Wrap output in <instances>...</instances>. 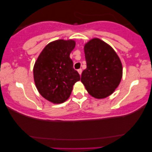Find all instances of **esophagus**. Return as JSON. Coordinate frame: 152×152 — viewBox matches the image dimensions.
<instances>
[{
    "instance_id": "34e87169",
    "label": "esophagus",
    "mask_w": 152,
    "mask_h": 152,
    "mask_svg": "<svg viewBox=\"0 0 152 152\" xmlns=\"http://www.w3.org/2000/svg\"><path fill=\"white\" fill-rule=\"evenodd\" d=\"M77 71L79 72V74H80V75L81 76V75H82V70L80 68V69H78L77 70Z\"/></svg>"
}]
</instances>
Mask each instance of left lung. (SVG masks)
Returning a JSON list of instances; mask_svg holds the SVG:
<instances>
[{"label":"left lung","instance_id":"obj_1","mask_svg":"<svg viewBox=\"0 0 152 152\" xmlns=\"http://www.w3.org/2000/svg\"><path fill=\"white\" fill-rule=\"evenodd\" d=\"M86 68L81 81L91 96L105 98L114 92L122 77L121 61L115 50L101 39L94 38L84 45Z\"/></svg>","mask_w":152,"mask_h":152}]
</instances>
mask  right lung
Masks as SVG:
<instances>
[{
	"instance_id": "add662e5",
	"label": "right lung",
	"mask_w": 152,
	"mask_h": 152,
	"mask_svg": "<svg viewBox=\"0 0 152 152\" xmlns=\"http://www.w3.org/2000/svg\"><path fill=\"white\" fill-rule=\"evenodd\" d=\"M75 47V41L71 39L53 41L44 48L34 64L33 75L37 90L54 104L67 100L73 85L80 80L70 58Z\"/></svg>"
}]
</instances>
